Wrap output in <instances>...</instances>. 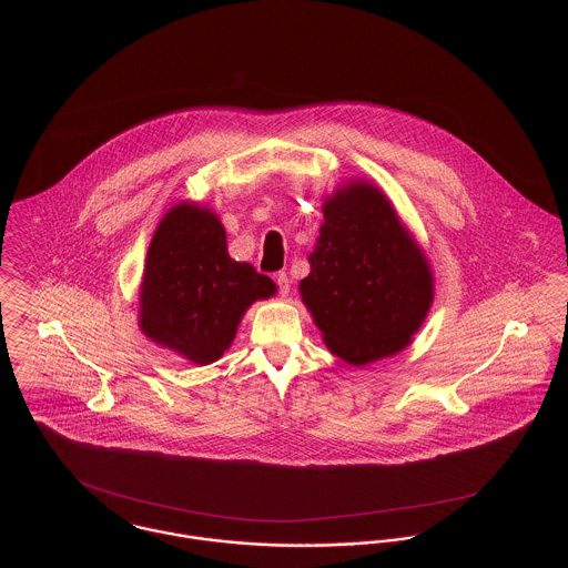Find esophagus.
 <instances>
[{"mask_svg":"<svg viewBox=\"0 0 568 568\" xmlns=\"http://www.w3.org/2000/svg\"><path fill=\"white\" fill-rule=\"evenodd\" d=\"M276 287H278V294H281V296H287V294H290L292 281H290V276H287L285 272H278V274H276Z\"/></svg>","mask_w":568,"mask_h":568,"instance_id":"obj_1","label":"esophagus"}]
</instances>
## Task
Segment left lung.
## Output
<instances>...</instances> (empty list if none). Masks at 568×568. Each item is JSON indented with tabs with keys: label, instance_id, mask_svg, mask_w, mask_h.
<instances>
[{
	"label": "left lung",
	"instance_id": "left-lung-1",
	"mask_svg": "<svg viewBox=\"0 0 568 568\" xmlns=\"http://www.w3.org/2000/svg\"><path fill=\"white\" fill-rule=\"evenodd\" d=\"M300 294L325 345L362 366L405 349L433 304V274L387 197L366 183L336 191Z\"/></svg>",
	"mask_w": 568,
	"mask_h": 568
}]
</instances>
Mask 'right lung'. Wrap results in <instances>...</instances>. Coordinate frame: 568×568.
<instances>
[{
  "label": "right lung",
  "instance_id": "obj_1",
  "mask_svg": "<svg viewBox=\"0 0 568 568\" xmlns=\"http://www.w3.org/2000/svg\"><path fill=\"white\" fill-rule=\"evenodd\" d=\"M274 290L266 274L227 255L213 213L179 204L163 216L146 253L140 325L155 343L211 364L232 345L244 311Z\"/></svg>",
  "mask_w": 568,
  "mask_h": 568
}]
</instances>
